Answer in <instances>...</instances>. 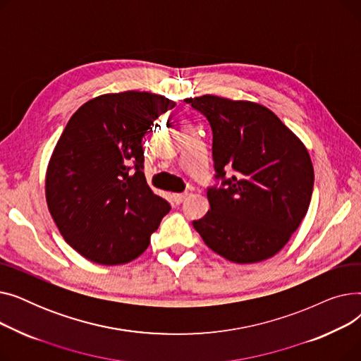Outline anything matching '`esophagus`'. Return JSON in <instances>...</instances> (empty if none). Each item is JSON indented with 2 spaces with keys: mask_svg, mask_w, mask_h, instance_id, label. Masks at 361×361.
Masks as SVG:
<instances>
[{
  "mask_svg": "<svg viewBox=\"0 0 361 361\" xmlns=\"http://www.w3.org/2000/svg\"><path fill=\"white\" fill-rule=\"evenodd\" d=\"M185 199H187V193H177V195H174V202H176L177 204L183 203Z\"/></svg>",
  "mask_w": 361,
  "mask_h": 361,
  "instance_id": "1",
  "label": "esophagus"
}]
</instances>
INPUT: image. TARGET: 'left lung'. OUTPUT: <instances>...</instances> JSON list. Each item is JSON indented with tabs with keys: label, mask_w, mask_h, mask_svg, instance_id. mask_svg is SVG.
<instances>
[{
	"label": "left lung",
	"mask_w": 361,
	"mask_h": 361,
	"mask_svg": "<svg viewBox=\"0 0 361 361\" xmlns=\"http://www.w3.org/2000/svg\"><path fill=\"white\" fill-rule=\"evenodd\" d=\"M212 128L211 209L193 221L207 247L234 263L275 256L306 216L314 183L309 152L275 114L214 94L185 101ZM231 177L226 178V173Z\"/></svg>",
	"instance_id": "1"
}]
</instances>
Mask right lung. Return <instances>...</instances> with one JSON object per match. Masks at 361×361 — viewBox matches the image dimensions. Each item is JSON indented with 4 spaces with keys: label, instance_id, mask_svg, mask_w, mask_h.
Wrapping results in <instances>:
<instances>
[{
    "label": "right lung",
    "instance_id": "1",
    "mask_svg": "<svg viewBox=\"0 0 361 361\" xmlns=\"http://www.w3.org/2000/svg\"><path fill=\"white\" fill-rule=\"evenodd\" d=\"M176 102L149 92L106 93L83 104L52 152L48 209L64 240L90 262L139 257L169 212L143 173L142 139Z\"/></svg>",
    "mask_w": 361,
    "mask_h": 361
}]
</instances>
